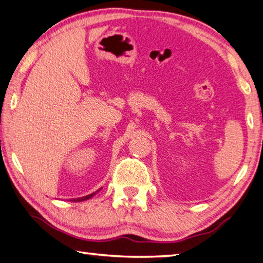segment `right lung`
I'll return each instance as SVG.
<instances>
[{"label": "right lung", "instance_id": "obj_1", "mask_svg": "<svg viewBox=\"0 0 263 263\" xmlns=\"http://www.w3.org/2000/svg\"><path fill=\"white\" fill-rule=\"evenodd\" d=\"M100 190H101V189H99L98 191H95V192L90 193V194H88V195H86V197H82V198H74V199H70V201H72V202H80V201H85V200H88V199L92 198L93 195L97 194Z\"/></svg>", "mask_w": 263, "mask_h": 263}]
</instances>
